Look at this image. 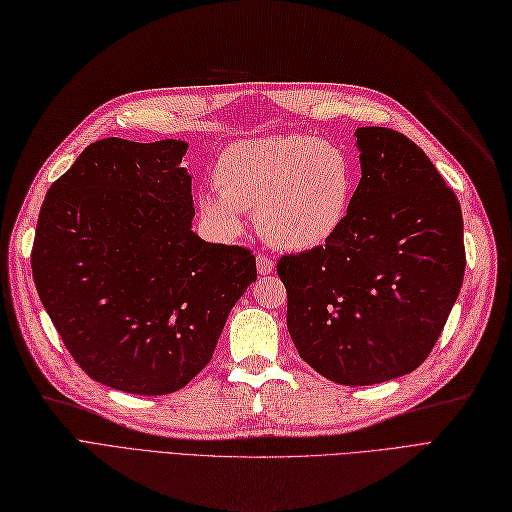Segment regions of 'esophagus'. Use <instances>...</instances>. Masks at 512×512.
I'll use <instances>...</instances> for the list:
<instances>
[{"instance_id":"1","label":"esophagus","mask_w":512,"mask_h":512,"mask_svg":"<svg viewBox=\"0 0 512 512\" xmlns=\"http://www.w3.org/2000/svg\"><path fill=\"white\" fill-rule=\"evenodd\" d=\"M257 272L259 274H272L274 272V259H270L268 255L259 253L257 255Z\"/></svg>"}]
</instances>
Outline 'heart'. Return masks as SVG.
I'll return each mask as SVG.
<instances>
[{
	"label": "heart",
	"instance_id": "1",
	"mask_svg": "<svg viewBox=\"0 0 512 512\" xmlns=\"http://www.w3.org/2000/svg\"><path fill=\"white\" fill-rule=\"evenodd\" d=\"M219 193L197 197L202 217L223 234L255 214L261 236L276 249L312 251L336 238L357 187L351 155L306 134H276L236 142L214 166Z\"/></svg>",
	"mask_w": 512,
	"mask_h": 512
}]
</instances>
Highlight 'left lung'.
Listing matches in <instances>:
<instances>
[{
	"mask_svg": "<svg viewBox=\"0 0 512 512\" xmlns=\"http://www.w3.org/2000/svg\"><path fill=\"white\" fill-rule=\"evenodd\" d=\"M355 136L361 180L340 232L276 263L295 349L349 387L419 368L466 270L461 208L434 163L400 131L359 127Z\"/></svg>",
	"mask_w": 512,
	"mask_h": 512,
	"instance_id": "obj_1",
	"label": "left lung"
}]
</instances>
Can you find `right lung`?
<instances>
[{
    "label": "right lung",
    "mask_w": 512,
    "mask_h": 512,
    "mask_svg": "<svg viewBox=\"0 0 512 512\" xmlns=\"http://www.w3.org/2000/svg\"><path fill=\"white\" fill-rule=\"evenodd\" d=\"M185 153L183 140H97L40 210V300L76 364L112 389H183L257 278L249 249L195 236Z\"/></svg>",
    "instance_id": "obj_1"
}]
</instances>
